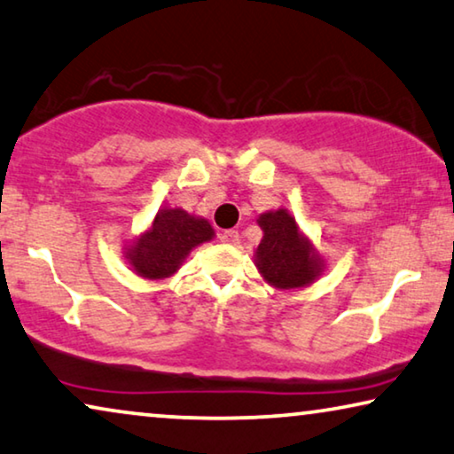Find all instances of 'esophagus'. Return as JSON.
<instances>
[{
	"mask_svg": "<svg viewBox=\"0 0 454 454\" xmlns=\"http://www.w3.org/2000/svg\"><path fill=\"white\" fill-rule=\"evenodd\" d=\"M219 238L223 243H229V246H238L239 243V233L235 231V229H227V231H223Z\"/></svg>",
	"mask_w": 454,
	"mask_h": 454,
	"instance_id": "1",
	"label": "esophagus"
}]
</instances>
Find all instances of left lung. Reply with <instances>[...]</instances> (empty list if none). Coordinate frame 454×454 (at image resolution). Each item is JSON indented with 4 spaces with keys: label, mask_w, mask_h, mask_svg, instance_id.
<instances>
[{
    "label": "left lung",
    "mask_w": 454,
    "mask_h": 454,
    "mask_svg": "<svg viewBox=\"0 0 454 454\" xmlns=\"http://www.w3.org/2000/svg\"><path fill=\"white\" fill-rule=\"evenodd\" d=\"M258 225L264 235L254 258L268 285L278 291H293L313 285L324 274L327 262L286 208L262 213Z\"/></svg>",
    "instance_id": "8db88e82"
}]
</instances>
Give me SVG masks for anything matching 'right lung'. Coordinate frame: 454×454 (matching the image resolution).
Returning <instances> with one entry per match:
<instances>
[{
	"instance_id": "1",
	"label": "right lung",
	"mask_w": 454,
	"mask_h": 454,
	"mask_svg": "<svg viewBox=\"0 0 454 454\" xmlns=\"http://www.w3.org/2000/svg\"><path fill=\"white\" fill-rule=\"evenodd\" d=\"M211 239L215 229L207 219L180 207H166L145 231L127 241L122 258L141 278L166 280L180 270L194 247Z\"/></svg>"
}]
</instances>
